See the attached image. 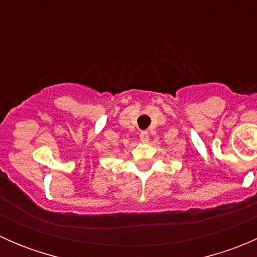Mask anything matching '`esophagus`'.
<instances>
[{
	"label": "esophagus",
	"instance_id": "esophagus-1",
	"mask_svg": "<svg viewBox=\"0 0 257 257\" xmlns=\"http://www.w3.org/2000/svg\"><path fill=\"white\" fill-rule=\"evenodd\" d=\"M139 137H141V141L143 142V143H147V142L149 141V134H148V132H142Z\"/></svg>",
	"mask_w": 257,
	"mask_h": 257
}]
</instances>
